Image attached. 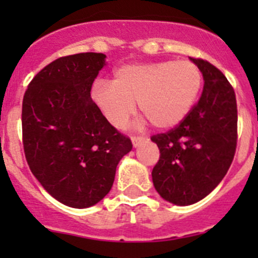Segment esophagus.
I'll list each match as a JSON object with an SVG mask.
<instances>
[{
  "label": "esophagus",
  "instance_id": "34e87169",
  "mask_svg": "<svg viewBox=\"0 0 258 258\" xmlns=\"http://www.w3.org/2000/svg\"><path fill=\"white\" fill-rule=\"evenodd\" d=\"M146 141H147V137H142V136H133V137H132V143H133L134 147L140 146L141 143L146 142Z\"/></svg>",
  "mask_w": 258,
  "mask_h": 258
}]
</instances>
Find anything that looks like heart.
I'll return each mask as SVG.
<instances>
[{
  "label": "heart",
  "instance_id": "b5f03b06",
  "mask_svg": "<svg viewBox=\"0 0 258 258\" xmlns=\"http://www.w3.org/2000/svg\"><path fill=\"white\" fill-rule=\"evenodd\" d=\"M202 80V71L190 60L133 63L115 70L112 83L95 81L92 95L113 126L126 125L138 101L150 122L166 129L178 125L190 112Z\"/></svg>",
  "mask_w": 258,
  "mask_h": 258
}]
</instances>
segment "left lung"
Returning <instances> with one entry per match:
<instances>
[{"label":"left lung","instance_id":"left-lung-1","mask_svg":"<svg viewBox=\"0 0 258 258\" xmlns=\"http://www.w3.org/2000/svg\"><path fill=\"white\" fill-rule=\"evenodd\" d=\"M191 60L204 79L202 97L177 126L151 137L160 150L152 182L163 199L177 206L194 204L217 187L231 165L238 141L231 84L209 61Z\"/></svg>","mask_w":258,"mask_h":258}]
</instances>
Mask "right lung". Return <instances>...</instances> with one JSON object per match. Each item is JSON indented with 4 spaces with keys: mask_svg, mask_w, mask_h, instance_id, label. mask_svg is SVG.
I'll list each match as a JSON object with an SVG mask.
<instances>
[{
    "mask_svg": "<svg viewBox=\"0 0 258 258\" xmlns=\"http://www.w3.org/2000/svg\"><path fill=\"white\" fill-rule=\"evenodd\" d=\"M104 63L102 52L61 56L33 77L23 98L29 169L54 199L72 208L101 202L112 187L118 161L133 147L90 97Z\"/></svg>",
    "mask_w": 258,
    "mask_h": 258,
    "instance_id": "obj_1",
    "label": "right lung"
}]
</instances>
